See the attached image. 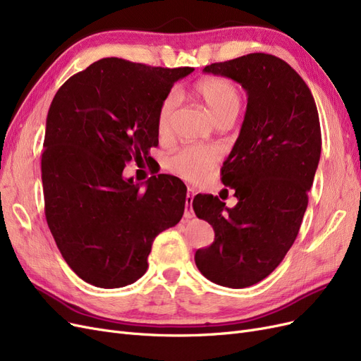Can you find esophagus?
<instances>
[{
  "label": "esophagus",
  "instance_id": "esophagus-1",
  "mask_svg": "<svg viewBox=\"0 0 361 361\" xmlns=\"http://www.w3.org/2000/svg\"><path fill=\"white\" fill-rule=\"evenodd\" d=\"M193 196H195V189L188 188V195H185V210H184V217L185 219H192L195 216V213L192 210Z\"/></svg>",
  "mask_w": 361,
  "mask_h": 361
}]
</instances>
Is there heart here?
Listing matches in <instances>:
<instances>
[{"label":"heart","instance_id":"b5f03b06","mask_svg":"<svg viewBox=\"0 0 361 361\" xmlns=\"http://www.w3.org/2000/svg\"><path fill=\"white\" fill-rule=\"evenodd\" d=\"M192 96L204 104V108L212 115L216 123L224 120H235L238 115L243 97L234 82L226 78L210 76L202 78L192 87ZM177 108V99L173 94L161 100L157 111V132L160 136H166L171 132L173 112ZM217 160V151L205 147H184L172 154L166 165L169 171L177 176L197 180L210 169Z\"/></svg>","mask_w":361,"mask_h":361}]
</instances>
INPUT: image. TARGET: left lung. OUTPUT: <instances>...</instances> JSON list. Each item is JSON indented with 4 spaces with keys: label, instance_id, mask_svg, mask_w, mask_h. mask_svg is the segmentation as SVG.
I'll return each instance as SVG.
<instances>
[{
    "label": "left lung",
    "instance_id": "8db88e82",
    "mask_svg": "<svg viewBox=\"0 0 361 361\" xmlns=\"http://www.w3.org/2000/svg\"><path fill=\"white\" fill-rule=\"evenodd\" d=\"M204 72L247 91L240 135L220 169L237 205L228 208L213 195L193 197L195 214L214 229L212 246L195 253L197 270L238 289L269 276L297 238L319 164V117L305 80L274 55L247 54Z\"/></svg>",
    "mask_w": 361,
    "mask_h": 361
}]
</instances>
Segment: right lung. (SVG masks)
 <instances>
[{
  "label": "right lung",
  "instance_id": "obj_1",
  "mask_svg": "<svg viewBox=\"0 0 361 361\" xmlns=\"http://www.w3.org/2000/svg\"><path fill=\"white\" fill-rule=\"evenodd\" d=\"M192 67L165 68L103 58L68 78L46 118L44 216L68 267L99 288L136 282L161 231L184 213V183L168 173L141 190L129 161H149L161 100Z\"/></svg>",
  "mask_w": 361,
  "mask_h": 361
}]
</instances>
